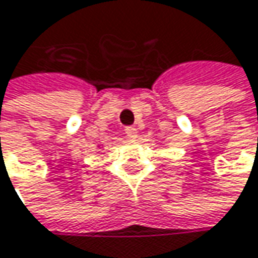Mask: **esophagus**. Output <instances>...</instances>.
Returning a JSON list of instances; mask_svg holds the SVG:
<instances>
[{
    "instance_id": "esophagus-1",
    "label": "esophagus",
    "mask_w": 258,
    "mask_h": 258,
    "mask_svg": "<svg viewBox=\"0 0 258 258\" xmlns=\"http://www.w3.org/2000/svg\"><path fill=\"white\" fill-rule=\"evenodd\" d=\"M125 134H127V137H130V139H136V137H137V128H134V127H127V128H125Z\"/></svg>"
}]
</instances>
